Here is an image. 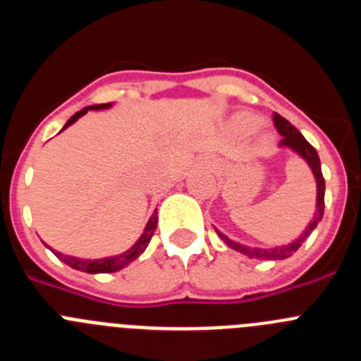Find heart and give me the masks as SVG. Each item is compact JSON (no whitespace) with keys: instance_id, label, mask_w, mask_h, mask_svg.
Listing matches in <instances>:
<instances>
[{"instance_id":"obj_1","label":"heart","mask_w":361,"mask_h":361,"mask_svg":"<svg viewBox=\"0 0 361 361\" xmlns=\"http://www.w3.org/2000/svg\"><path fill=\"white\" fill-rule=\"evenodd\" d=\"M235 126H237L238 132L242 133H253L255 130L260 126V121H258L255 116H251V114H242V116H238L237 119H235ZM266 142H269L267 137H266Z\"/></svg>"}]
</instances>
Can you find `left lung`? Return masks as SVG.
<instances>
[{
    "label": "left lung",
    "instance_id": "left-lung-1",
    "mask_svg": "<svg viewBox=\"0 0 361 361\" xmlns=\"http://www.w3.org/2000/svg\"><path fill=\"white\" fill-rule=\"evenodd\" d=\"M273 123H275V128L279 130L280 135L283 137L282 141H280V146L283 148H289L293 149L295 153H298L300 157L304 159L309 166H311L312 173H314V178H317V188H318V195H317V215H314V220H312L309 228L305 229L304 235L295 240L293 244L289 245H280V247H273V250H260V247H250V245H242L238 242L231 240L224 235V233H220L219 229H215L216 235H219L226 244L235 251H240V253L247 255L250 258H260V260H282V258H288L298 250L302 242L311 235V231L318 226V222L322 220L324 216V197H325V180H324V175H322V168H320V157H318L317 149L312 148L307 141H305V137L298 132V130L289 123L288 119H283L282 116L279 114H273Z\"/></svg>",
    "mask_w": 361,
    "mask_h": 361
}]
</instances>
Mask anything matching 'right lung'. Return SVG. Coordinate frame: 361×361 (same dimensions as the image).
Masks as SVG:
<instances>
[{
    "instance_id": "1",
    "label": "right lung",
    "mask_w": 361,
    "mask_h": 361,
    "mask_svg": "<svg viewBox=\"0 0 361 361\" xmlns=\"http://www.w3.org/2000/svg\"><path fill=\"white\" fill-rule=\"evenodd\" d=\"M110 106H111V103L94 104V106L82 108V110H79L78 114H73V116L70 117L68 121H66V124L63 126V130L68 128L70 124L75 123V121H78L81 116H85L88 110H103V108H110ZM63 130H61V132H63ZM155 228H157V209H155V213L149 216L148 224H146V228H145V233H142L141 237H139V240H137L128 251H124V253L117 255V257L99 258V260H88V258H86V260H85V258L70 257V255L57 253V251H54V255H56L59 260H63L66 266L73 267V269L85 271V273H92V275H95V273H114V271L123 269V267L128 266L130 262H133V260H135V258L139 257V255H141L142 251L146 250V247H148V244H149V240H152Z\"/></svg>"
}]
</instances>
